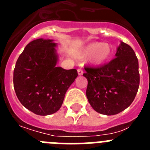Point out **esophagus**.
Returning a JSON list of instances; mask_svg holds the SVG:
<instances>
[{
	"label": "esophagus",
	"mask_w": 150,
	"mask_h": 150,
	"mask_svg": "<svg viewBox=\"0 0 150 150\" xmlns=\"http://www.w3.org/2000/svg\"><path fill=\"white\" fill-rule=\"evenodd\" d=\"M77 72H78V75H79V76H80V75H83V71L80 68L78 69Z\"/></svg>",
	"instance_id": "1"
}]
</instances>
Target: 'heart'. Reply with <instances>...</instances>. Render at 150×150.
<instances>
[{
	"instance_id": "1",
	"label": "heart",
	"mask_w": 150,
	"mask_h": 150,
	"mask_svg": "<svg viewBox=\"0 0 150 150\" xmlns=\"http://www.w3.org/2000/svg\"><path fill=\"white\" fill-rule=\"evenodd\" d=\"M112 53V46L103 42H96L89 43L83 47L76 54V56L80 59H85L92 56L91 64H93L94 65H101L110 60Z\"/></svg>"
}]
</instances>
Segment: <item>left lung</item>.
I'll list each match as a JSON object with an SVG mask.
<instances>
[{
    "label": "left lung",
    "instance_id": "obj_1",
    "mask_svg": "<svg viewBox=\"0 0 150 150\" xmlns=\"http://www.w3.org/2000/svg\"><path fill=\"white\" fill-rule=\"evenodd\" d=\"M116 57L98 67H85L86 97L96 112L107 116L120 113L134 99L140 84L138 60L133 49L122 42Z\"/></svg>",
    "mask_w": 150,
    "mask_h": 150
}]
</instances>
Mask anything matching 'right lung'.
Instances as JSON below:
<instances>
[{
    "label": "right lung",
    "instance_id": "1",
    "mask_svg": "<svg viewBox=\"0 0 150 150\" xmlns=\"http://www.w3.org/2000/svg\"><path fill=\"white\" fill-rule=\"evenodd\" d=\"M53 40L31 41L19 55L13 72L16 94L24 107L40 116L55 113L66 91L77 77L76 69L57 67L59 55Z\"/></svg>",
    "mask_w": 150,
    "mask_h": 150
}]
</instances>
